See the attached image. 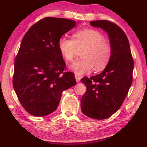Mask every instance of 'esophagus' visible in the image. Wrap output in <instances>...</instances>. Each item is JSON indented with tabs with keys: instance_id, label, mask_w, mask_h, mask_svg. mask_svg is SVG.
Segmentation results:
<instances>
[{
	"instance_id": "1",
	"label": "esophagus",
	"mask_w": 147,
	"mask_h": 147,
	"mask_svg": "<svg viewBox=\"0 0 147 147\" xmlns=\"http://www.w3.org/2000/svg\"><path fill=\"white\" fill-rule=\"evenodd\" d=\"M75 78H76V82H80V79H81V78L79 77V76H78L77 75H75Z\"/></svg>"
}]
</instances>
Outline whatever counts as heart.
Segmentation results:
<instances>
[{
	"label": "heart",
	"mask_w": 147,
	"mask_h": 147,
	"mask_svg": "<svg viewBox=\"0 0 147 147\" xmlns=\"http://www.w3.org/2000/svg\"><path fill=\"white\" fill-rule=\"evenodd\" d=\"M73 40L65 37L59 38L57 46L63 59L72 61L78 50L84 49L82 59L73 63L70 68L77 75H83L93 69L96 71L104 70L109 64L112 49L110 43L96 30L85 28L73 34Z\"/></svg>",
	"instance_id": "1"
}]
</instances>
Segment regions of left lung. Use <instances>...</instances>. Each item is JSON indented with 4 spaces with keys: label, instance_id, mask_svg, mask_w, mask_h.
I'll list each match as a JSON object with an SVG mask.
<instances>
[{
    "label": "left lung",
    "instance_id": "1",
    "mask_svg": "<svg viewBox=\"0 0 147 147\" xmlns=\"http://www.w3.org/2000/svg\"><path fill=\"white\" fill-rule=\"evenodd\" d=\"M90 25L107 32L112 53L101 74L81 80L87 88L81 108L88 117L102 120L118 111L125 100L132 82L134 61L128 38L119 26L107 20L91 21Z\"/></svg>",
    "mask_w": 147,
    "mask_h": 147
}]
</instances>
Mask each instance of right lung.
<instances>
[{
	"label": "right lung",
	"mask_w": 147,
	"mask_h": 147,
	"mask_svg": "<svg viewBox=\"0 0 147 147\" xmlns=\"http://www.w3.org/2000/svg\"><path fill=\"white\" fill-rule=\"evenodd\" d=\"M76 25L75 21L45 17L29 28L16 56L14 90L28 113L43 116L57 109L64 90L76 84L74 74L64 71L66 64L58 41Z\"/></svg>",
	"instance_id": "right-lung-1"
}]
</instances>
